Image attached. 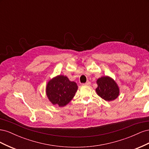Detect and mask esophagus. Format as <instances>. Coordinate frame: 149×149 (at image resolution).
<instances>
[{
    "instance_id": "34e87169",
    "label": "esophagus",
    "mask_w": 149,
    "mask_h": 149,
    "mask_svg": "<svg viewBox=\"0 0 149 149\" xmlns=\"http://www.w3.org/2000/svg\"><path fill=\"white\" fill-rule=\"evenodd\" d=\"M86 84V85H90V84H91V82H90V81H87L86 83H84V84Z\"/></svg>"
}]
</instances>
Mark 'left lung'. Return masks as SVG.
Instances as JSON below:
<instances>
[{
	"mask_svg": "<svg viewBox=\"0 0 149 149\" xmlns=\"http://www.w3.org/2000/svg\"><path fill=\"white\" fill-rule=\"evenodd\" d=\"M97 94L107 101H113L118 97L119 89L113 79L109 76H103L97 80Z\"/></svg>",
	"mask_w": 149,
	"mask_h": 149,
	"instance_id": "8db88e82",
	"label": "left lung"
}]
</instances>
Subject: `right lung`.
Listing matches in <instances>:
<instances>
[{"instance_id": "1", "label": "right lung", "mask_w": 149, "mask_h": 149, "mask_svg": "<svg viewBox=\"0 0 149 149\" xmlns=\"http://www.w3.org/2000/svg\"><path fill=\"white\" fill-rule=\"evenodd\" d=\"M78 86L66 76H58L48 83L46 92L48 100L54 105L60 107L68 104L77 91Z\"/></svg>"}]
</instances>
